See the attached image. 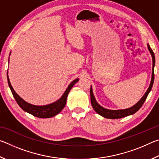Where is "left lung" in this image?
I'll list each match as a JSON object with an SVG mask.
<instances>
[{
  "label": "left lung",
  "mask_w": 159,
  "mask_h": 159,
  "mask_svg": "<svg viewBox=\"0 0 159 159\" xmlns=\"http://www.w3.org/2000/svg\"><path fill=\"white\" fill-rule=\"evenodd\" d=\"M148 49H149L151 55L152 56V60H153V68H152V80H151V83L149 88L147 90V92L145 93L144 96L142 97V99L139 100L135 105L130 107L129 109H123V110H109L107 109H104L103 107H102L100 105H99L98 102H96L95 97L93 95L92 88H90V100H91V104L93 107V109L95 111L98 113V114L102 116L104 118H111V119H116V118H123L125 116H128L129 115H132L137 112L138 110L141 108L142 104H144V101L146 100L148 95H149V92L152 90L153 83H154V65H155V56L154 53L152 50V48L148 45Z\"/></svg>",
  "instance_id": "1"
}]
</instances>
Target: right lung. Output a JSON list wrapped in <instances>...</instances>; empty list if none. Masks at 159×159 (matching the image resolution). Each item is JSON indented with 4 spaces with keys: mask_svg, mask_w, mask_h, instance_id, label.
Returning <instances> with one entry per match:
<instances>
[{
    "mask_svg": "<svg viewBox=\"0 0 159 159\" xmlns=\"http://www.w3.org/2000/svg\"><path fill=\"white\" fill-rule=\"evenodd\" d=\"M7 77V83H8L9 87L10 88V90H11L12 95L15 99V100L18 104V105L20 106L21 108L24 110V111L29 113V114L34 116H36L39 118H44L55 116L58 114L59 113H60L61 110L64 109V107L66 105V98L69 93V91L71 90V89L75 83H77L78 80H79V79H77L76 80H73V81L70 83L69 85L68 86V88H67V89L66 90L65 93H64L62 97H61L58 101L45 106H35V105H32V104H29L27 102H26L25 100H23V99L15 92L14 89H13L11 84H10L8 76Z\"/></svg>",
    "mask_w": 159,
    "mask_h": 159,
    "instance_id": "obj_1",
    "label": "right lung"
}]
</instances>
